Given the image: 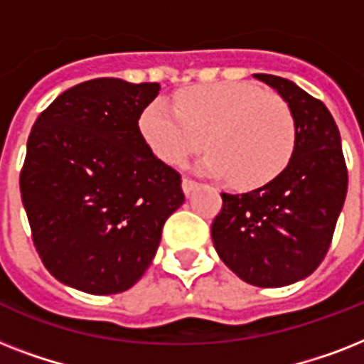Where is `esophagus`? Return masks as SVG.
<instances>
[{"label": "esophagus", "instance_id": "obj_1", "mask_svg": "<svg viewBox=\"0 0 364 364\" xmlns=\"http://www.w3.org/2000/svg\"><path fill=\"white\" fill-rule=\"evenodd\" d=\"M181 187H183V193L191 194L194 191V188L198 187V183L194 181V179H191V177H183V183H181Z\"/></svg>", "mask_w": 364, "mask_h": 364}]
</instances>
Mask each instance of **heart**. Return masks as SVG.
Returning a JSON list of instances; mask_svg holds the SVG:
<instances>
[{
  "instance_id": "obj_1",
  "label": "heart",
  "mask_w": 364,
  "mask_h": 364,
  "mask_svg": "<svg viewBox=\"0 0 364 364\" xmlns=\"http://www.w3.org/2000/svg\"><path fill=\"white\" fill-rule=\"evenodd\" d=\"M149 147L173 166L204 145L200 170L255 188L279 176L293 156L296 126L287 102L245 82L194 85L176 94V107L154 100L139 119Z\"/></svg>"
}]
</instances>
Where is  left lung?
Masks as SVG:
<instances>
[{
  "mask_svg": "<svg viewBox=\"0 0 364 364\" xmlns=\"http://www.w3.org/2000/svg\"><path fill=\"white\" fill-rule=\"evenodd\" d=\"M277 90L294 117L296 139L285 170L245 194L221 193L211 223L221 260L243 282L283 287L321 264L348 193L338 126L323 102L283 77L255 73Z\"/></svg>",
  "mask_w": 364,
  "mask_h": 364,
  "instance_id": "obj_1",
  "label": "left lung"
}]
</instances>
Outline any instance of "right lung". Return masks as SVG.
<instances>
[{"label": "right lung", "mask_w": 364, "mask_h": 364, "mask_svg": "<svg viewBox=\"0 0 364 364\" xmlns=\"http://www.w3.org/2000/svg\"><path fill=\"white\" fill-rule=\"evenodd\" d=\"M159 82L102 77L65 90L37 117L20 171L31 240L58 282L115 294L145 274L166 219L185 202L181 176L139 130Z\"/></svg>", "instance_id": "obj_1"}]
</instances>
